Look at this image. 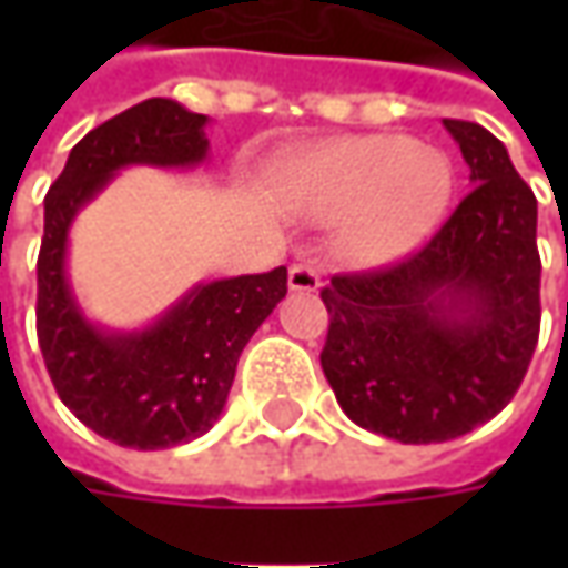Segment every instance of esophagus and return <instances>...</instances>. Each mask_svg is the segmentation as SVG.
<instances>
[{"label": "esophagus", "instance_id": "obj_1", "mask_svg": "<svg viewBox=\"0 0 568 568\" xmlns=\"http://www.w3.org/2000/svg\"><path fill=\"white\" fill-rule=\"evenodd\" d=\"M287 284H291V291L296 294H313L318 291V272L313 265H291V277H287Z\"/></svg>", "mask_w": 568, "mask_h": 568}]
</instances>
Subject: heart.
I'll use <instances>...</instances> for the list:
<instances>
[{
    "label": "heart",
    "mask_w": 568,
    "mask_h": 568,
    "mask_svg": "<svg viewBox=\"0 0 568 568\" xmlns=\"http://www.w3.org/2000/svg\"><path fill=\"white\" fill-rule=\"evenodd\" d=\"M284 192L318 221H344L338 246L354 265H388L426 243L455 195V166L407 135H357L300 158Z\"/></svg>",
    "instance_id": "obj_1"
}]
</instances>
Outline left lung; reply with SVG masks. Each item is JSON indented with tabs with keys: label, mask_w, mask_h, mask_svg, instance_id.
I'll return each mask as SVG.
<instances>
[{
	"label": "left lung",
	"mask_w": 568,
	"mask_h": 568,
	"mask_svg": "<svg viewBox=\"0 0 568 568\" xmlns=\"http://www.w3.org/2000/svg\"><path fill=\"white\" fill-rule=\"evenodd\" d=\"M468 195L417 252L322 287V369L341 410L398 443H446L513 402L540 335L537 199L484 125L443 120Z\"/></svg>",
	"instance_id": "1"
}]
</instances>
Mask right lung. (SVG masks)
<instances>
[{"instance_id":"right-lung-1","label":"right lung","mask_w":568,"mask_h":568,"mask_svg":"<svg viewBox=\"0 0 568 568\" xmlns=\"http://www.w3.org/2000/svg\"><path fill=\"white\" fill-rule=\"evenodd\" d=\"M207 116L151 98L91 129L43 199L37 255V341L62 404L98 436L125 448L199 439L221 417L236 361L287 294V268L192 287L144 332H103L81 316L65 246L75 214L129 164L205 161Z\"/></svg>"}]
</instances>
